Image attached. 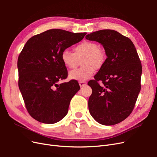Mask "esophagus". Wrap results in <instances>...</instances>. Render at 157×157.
Masks as SVG:
<instances>
[{"mask_svg": "<svg viewBox=\"0 0 157 157\" xmlns=\"http://www.w3.org/2000/svg\"><path fill=\"white\" fill-rule=\"evenodd\" d=\"M78 83H79V85H80V87H83L86 84V82H84V81H80Z\"/></svg>", "mask_w": 157, "mask_h": 157, "instance_id": "esophagus-1", "label": "esophagus"}]
</instances>
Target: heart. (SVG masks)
<instances>
[{"label": "heart", "mask_w": 157, "mask_h": 157, "mask_svg": "<svg viewBox=\"0 0 157 157\" xmlns=\"http://www.w3.org/2000/svg\"><path fill=\"white\" fill-rule=\"evenodd\" d=\"M75 53L69 49H65L61 52V59L66 67L70 69L77 67L79 61L82 60L83 67L71 71L69 74L70 79L80 80H88L91 78L96 69L103 67L106 61L105 52L99 48L96 42L83 41L76 45Z\"/></svg>", "instance_id": "heart-1"}]
</instances>
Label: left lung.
Listing matches in <instances>:
<instances>
[{
  "label": "left lung",
  "mask_w": 157,
  "mask_h": 157,
  "mask_svg": "<svg viewBox=\"0 0 157 157\" xmlns=\"http://www.w3.org/2000/svg\"><path fill=\"white\" fill-rule=\"evenodd\" d=\"M86 39L103 45L107 56L95 79L88 83L92 89L88 99L90 113L99 124H117L130 115L140 92L139 56L129 38L116 31L99 30Z\"/></svg>",
  "instance_id": "obj_1"
}]
</instances>
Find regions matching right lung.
Listing matches in <instances>:
<instances>
[{"label":"right lung","mask_w":157,"mask_h":157,"mask_svg":"<svg viewBox=\"0 0 157 157\" xmlns=\"http://www.w3.org/2000/svg\"><path fill=\"white\" fill-rule=\"evenodd\" d=\"M86 34L58 29L46 31L28 40L19 55V88L28 113L37 121L54 124L67 114L80 86L75 80L58 84L67 77L61 54Z\"/></svg>","instance_id":"add662e5"}]
</instances>
